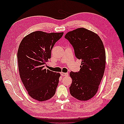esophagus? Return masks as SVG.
I'll use <instances>...</instances> for the list:
<instances>
[{
  "label": "esophagus",
  "instance_id": "1",
  "mask_svg": "<svg viewBox=\"0 0 124 124\" xmlns=\"http://www.w3.org/2000/svg\"><path fill=\"white\" fill-rule=\"evenodd\" d=\"M61 74L62 75V76H68V73H64V72H62L61 73Z\"/></svg>",
  "mask_w": 124,
  "mask_h": 124
}]
</instances>
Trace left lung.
<instances>
[{
    "mask_svg": "<svg viewBox=\"0 0 124 124\" xmlns=\"http://www.w3.org/2000/svg\"><path fill=\"white\" fill-rule=\"evenodd\" d=\"M65 38L72 44L76 57L82 60L80 71L70 72V94L79 100H88L98 91L104 74L106 57L103 42L97 33L84 28L68 32Z\"/></svg>",
    "mask_w": 124,
    "mask_h": 124,
    "instance_id": "obj_1",
    "label": "left lung"
}]
</instances>
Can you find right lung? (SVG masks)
Returning <instances> with one entry per match:
<instances>
[{
    "label": "right lung",
    "mask_w": 124,
    "mask_h": 124,
    "mask_svg": "<svg viewBox=\"0 0 124 124\" xmlns=\"http://www.w3.org/2000/svg\"><path fill=\"white\" fill-rule=\"evenodd\" d=\"M63 34L36 31L25 36L20 44L17 56L20 78L28 95L36 100L46 101L55 95L61 74L44 67Z\"/></svg>",
    "instance_id": "add662e5"
}]
</instances>
